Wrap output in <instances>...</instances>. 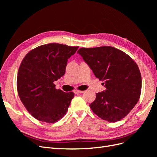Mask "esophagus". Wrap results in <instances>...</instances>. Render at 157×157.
<instances>
[{
  "label": "esophagus",
  "instance_id": "obj_1",
  "mask_svg": "<svg viewBox=\"0 0 157 157\" xmlns=\"http://www.w3.org/2000/svg\"><path fill=\"white\" fill-rule=\"evenodd\" d=\"M84 91H81V90H74V93L76 94H82L84 93Z\"/></svg>",
  "mask_w": 157,
  "mask_h": 157
}]
</instances>
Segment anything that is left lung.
I'll list each match as a JSON object with an SVG mask.
<instances>
[{"mask_svg":"<svg viewBox=\"0 0 157 157\" xmlns=\"http://www.w3.org/2000/svg\"><path fill=\"white\" fill-rule=\"evenodd\" d=\"M77 53L95 76L104 81L106 88L105 91L96 94L90 107L103 120L121 121L140 98L141 76L138 66L130 56L111 46L81 48Z\"/></svg>","mask_w":157,"mask_h":157,"instance_id":"1","label":"left lung"}]
</instances>
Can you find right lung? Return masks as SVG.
Listing matches in <instances>:
<instances>
[{
  "label": "right lung",
  "instance_id": "add662e5",
  "mask_svg": "<svg viewBox=\"0 0 157 157\" xmlns=\"http://www.w3.org/2000/svg\"><path fill=\"white\" fill-rule=\"evenodd\" d=\"M78 48L50 43L31 50L23 59L17 77L18 96L37 120L54 123L67 113L75 94L56 89L54 82L64 75L68 59Z\"/></svg>",
  "mask_w": 157,
  "mask_h": 157
}]
</instances>
